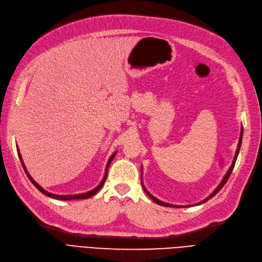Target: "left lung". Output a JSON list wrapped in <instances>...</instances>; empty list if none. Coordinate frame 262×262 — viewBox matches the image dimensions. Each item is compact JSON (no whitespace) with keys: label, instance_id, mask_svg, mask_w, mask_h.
<instances>
[{"label":"left lung","instance_id":"8db88e82","mask_svg":"<svg viewBox=\"0 0 262 262\" xmlns=\"http://www.w3.org/2000/svg\"><path fill=\"white\" fill-rule=\"evenodd\" d=\"M243 126H242V129H241V135H239V140H238V145H237V149H236V152H235V156H234V159H233V162H232V164H231V166H230V168L229 170H227V172H226V174L224 175V177L222 179V181H221V183L217 185L216 186V188L210 193V195L207 197V198H205L204 200H201V201H199V202H197V204H193V205H187V206H177V205H172V204H167V202H164V201H161V200H159L158 198H156L155 196H152L151 195V193L148 191V189L145 187V185H143V183L141 182V186H142V188H143V190L146 191V193L147 195L150 197V199H152L156 204H158V205H160V206H163V207H175V208H185V207H192V206H199V205H202V204H205L206 201H208L209 199H211L212 197H214L216 193L220 191L221 189H222V187L224 186L225 185V183L227 182V180H229V177H230V175H231V173H232V171H233V168H234V165H235V162H236V159H237V157H238V154H239V149H241V146H242V139H243ZM141 170H142V166H141ZM141 174H142V171H141ZM142 180V179H141Z\"/></svg>","mask_w":262,"mask_h":262}]
</instances>
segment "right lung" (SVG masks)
Returning a JSON list of instances; mask_svg holds the SVG:
<instances>
[{
	"label": "right lung",
	"instance_id": "right-lung-1",
	"mask_svg": "<svg viewBox=\"0 0 262 262\" xmlns=\"http://www.w3.org/2000/svg\"><path fill=\"white\" fill-rule=\"evenodd\" d=\"M17 148V152H18V157H19V160H20V162H21V165H23V167H24V170H25V172H26V174H27V176H28V179L30 180V182L35 185V187L38 189V190H40L42 193H43V195H46V196H48V197H50V198H52V199H56V200H75V199H87V198H90V197H92L94 195H96V193L103 187V185H104V183H105V180H106V176H107V170H108V166H110V164H111V162H112V160L114 159V157H115V155H116V151L115 152H113L112 155H111V157H110V159L107 160V163H106V166H105V170H104V175H103V179L101 180V182L98 184V186H96L94 189H91V190H89V191H86V192H81V193H74V195H57V193H52V192H49V191H47L46 189H43L42 188L40 185L32 179L31 177V175L28 173V171H27V168H26V166H25V163H24V161H23V158H21V156H20V152H19V149H18V146L16 147Z\"/></svg>",
	"mask_w": 262,
	"mask_h": 262
}]
</instances>
